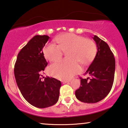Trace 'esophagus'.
<instances>
[{
	"mask_svg": "<svg viewBox=\"0 0 128 128\" xmlns=\"http://www.w3.org/2000/svg\"><path fill=\"white\" fill-rule=\"evenodd\" d=\"M70 82V80H62V84H66L68 82Z\"/></svg>",
	"mask_w": 128,
	"mask_h": 128,
	"instance_id": "1",
	"label": "esophagus"
}]
</instances>
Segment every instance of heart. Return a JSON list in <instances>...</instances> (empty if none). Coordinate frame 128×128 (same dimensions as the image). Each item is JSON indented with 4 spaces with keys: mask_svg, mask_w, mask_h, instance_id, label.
Listing matches in <instances>:
<instances>
[{
    "mask_svg": "<svg viewBox=\"0 0 128 128\" xmlns=\"http://www.w3.org/2000/svg\"><path fill=\"white\" fill-rule=\"evenodd\" d=\"M58 45L48 44L44 49L45 58L50 62H56L62 58L63 52L67 58L52 64L50 74L61 80H69L81 70L80 64L87 66L94 60L98 49L92 40L75 34L67 33L56 38Z\"/></svg>",
    "mask_w": 128,
    "mask_h": 128,
    "instance_id": "1",
    "label": "heart"
}]
</instances>
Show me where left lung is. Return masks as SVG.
<instances>
[{
  "label": "left lung",
  "instance_id": "8db88e82",
  "mask_svg": "<svg viewBox=\"0 0 128 128\" xmlns=\"http://www.w3.org/2000/svg\"><path fill=\"white\" fill-rule=\"evenodd\" d=\"M98 48L94 60L86 72L90 78L80 79V86L76 90V98L81 102L94 104L102 100L113 86L116 62L108 44L98 36L93 37Z\"/></svg>",
  "mask_w": 128,
  "mask_h": 128
}]
</instances>
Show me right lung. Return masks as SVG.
Segmentation results:
<instances>
[{
    "label": "right lung",
    "mask_w": 128,
    "mask_h": 128,
    "mask_svg": "<svg viewBox=\"0 0 128 128\" xmlns=\"http://www.w3.org/2000/svg\"><path fill=\"white\" fill-rule=\"evenodd\" d=\"M49 38L46 35L33 37L19 52L14 66L15 80L22 95L38 108L56 104L62 85L60 81L48 76L41 80V73L48 65L42 49Z\"/></svg>",
    "instance_id": "right-lung-1"
}]
</instances>
